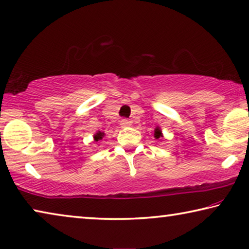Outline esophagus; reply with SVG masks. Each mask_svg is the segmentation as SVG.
<instances>
[{"mask_svg":"<svg viewBox=\"0 0 249 249\" xmlns=\"http://www.w3.org/2000/svg\"><path fill=\"white\" fill-rule=\"evenodd\" d=\"M121 125H122V127H127V126L132 125V122L127 120V118H123V120L121 121Z\"/></svg>","mask_w":249,"mask_h":249,"instance_id":"1","label":"esophagus"}]
</instances>
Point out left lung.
Masks as SVG:
<instances>
[{
    "label": "left lung",
    "mask_w": 249,
    "mask_h": 249,
    "mask_svg": "<svg viewBox=\"0 0 249 249\" xmlns=\"http://www.w3.org/2000/svg\"><path fill=\"white\" fill-rule=\"evenodd\" d=\"M161 136H162L161 129L159 128V127H157V128H155V132H154V137H155V139H160Z\"/></svg>",
    "instance_id": "left-lung-1"
}]
</instances>
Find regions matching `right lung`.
<instances>
[{"label":"right lung","instance_id":"obj_1","mask_svg":"<svg viewBox=\"0 0 249 249\" xmlns=\"http://www.w3.org/2000/svg\"><path fill=\"white\" fill-rule=\"evenodd\" d=\"M103 137H104V133L103 132H97L94 135V140L96 141V142H98V141H101Z\"/></svg>","mask_w":249,"mask_h":249}]
</instances>
